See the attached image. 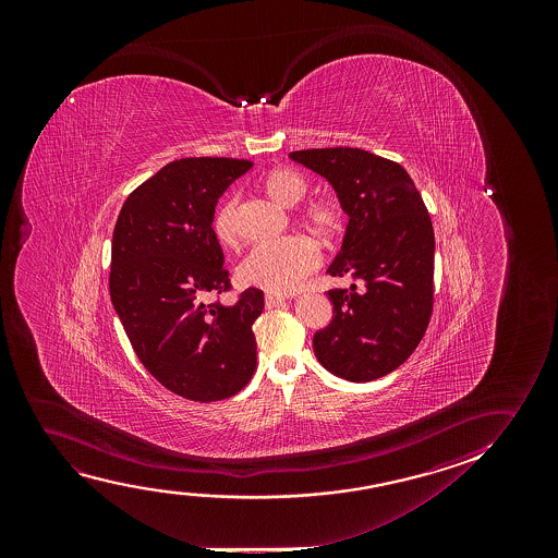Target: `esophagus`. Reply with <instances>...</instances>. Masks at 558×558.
Masks as SVG:
<instances>
[{
  "instance_id": "1",
  "label": "esophagus",
  "mask_w": 558,
  "mask_h": 558,
  "mask_svg": "<svg viewBox=\"0 0 558 558\" xmlns=\"http://www.w3.org/2000/svg\"><path fill=\"white\" fill-rule=\"evenodd\" d=\"M265 305H267V308H276V306L286 305V299L278 298V295H267Z\"/></svg>"
}]
</instances>
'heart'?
<instances>
[{"label": "heart", "instance_id": "obj_1", "mask_svg": "<svg viewBox=\"0 0 558 558\" xmlns=\"http://www.w3.org/2000/svg\"><path fill=\"white\" fill-rule=\"evenodd\" d=\"M260 189L278 206H298L305 198L308 183L295 169L275 168L260 179ZM236 198H229L214 215V234L222 247L238 244ZM301 221L314 236L331 242L347 229V215L336 199H314L301 211ZM320 253L308 240L286 238L272 244L253 247L238 267V278L245 286L260 288L268 293H293L306 278L320 267Z\"/></svg>", "mask_w": 558, "mask_h": 558}]
</instances>
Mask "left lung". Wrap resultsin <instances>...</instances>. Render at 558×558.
Here are the masks:
<instances>
[{
  "label": "left lung",
  "mask_w": 558,
  "mask_h": 558,
  "mask_svg": "<svg viewBox=\"0 0 558 558\" xmlns=\"http://www.w3.org/2000/svg\"><path fill=\"white\" fill-rule=\"evenodd\" d=\"M291 160L326 177L349 225L331 276L351 290H328L333 320L314 336L322 366L366 383L410 359L435 305V232L420 192L400 163L362 148H308Z\"/></svg>",
  "instance_id": "left-lung-1"
}]
</instances>
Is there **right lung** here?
I'll list each match as a JSON object with an SVG mask.
<instances>
[{
  "label": "right lung",
  "mask_w": 558,
  "mask_h": 558,
  "mask_svg": "<svg viewBox=\"0 0 558 558\" xmlns=\"http://www.w3.org/2000/svg\"><path fill=\"white\" fill-rule=\"evenodd\" d=\"M236 158H183L131 192L116 221L110 299L131 347L154 379L194 402L234 397L257 366L253 322L265 295L234 305L214 215L222 192L252 168ZM214 294L206 306L203 299Z\"/></svg>",
  "instance_id": "1"
}]
</instances>
